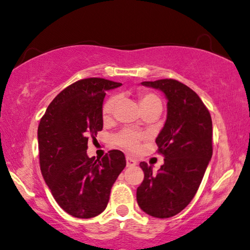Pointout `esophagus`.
<instances>
[{
    "instance_id": "esophagus-1",
    "label": "esophagus",
    "mask_w": 250,
    "mask_h": 250,
    "mask_svg": "<svg viewBox=\"0 0 250 250\" xmlns=\"http://www.w3.org/2000/svg\"><path fill=\"white\" fill-rule=\"evenodd\" d=\"M125 161H127V167H135L137 165V160L132 158V156H127Z\"/></svg>"
}]
</instances>
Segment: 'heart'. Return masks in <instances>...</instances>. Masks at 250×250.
Returning <instances> with one entry per match:
<instances>
[{
	"label": "heart",
	"mask_w": 250,
	"mask_h": 250,
	"mask_svg": "<svg viewBox=\"0 0 250 250\" xmlns=\"http://www.w3.org/2000/svg\"><path fill=\"white\" fill-rule=\"evenodd\" d=\"M118 98L115 96H111L105 101L102 107V115L105 120L108 119L114 111ZM139 106L142 111H145L147 108H160L162 109V102L158 96L152 92H139ZM144 135L138 134L132 130H123L119 135L115 136V143L120 147H123L128 151H137L141 145V142L144 139Z\"/></svg>",
	"instance_id": "heart-1"
}]
</instances>
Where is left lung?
I'll return each mask as SVG.
<instances>
[{
    "mask_svg": "<svg viewBox=\"0 0 250 250\" xmlns=\"http://www.w3.org/2000/svg\"><path fill=\"white\" fill-rule=\"evenodd\" d=\"M158 89L167 98V120L155 139L165 164L154 174L141 162L144 181L137 188L143 211L156 218L177 215L188 206L212 155V122L200 97L188 85L172 79L142 82Z\"/></svg>",
    "mask_w": 250,
    "mask_h": 250,
    "instance_id": "obj_1",
    "label": "left lung"
}]
</instances>
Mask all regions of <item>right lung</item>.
I'll return each instance as SVG.
<instances>
[{"label": "right lung", "mask_w": 250, "mask_h": 250, "mask_svg": "<svg viewBox=\"0 0 250 250\" xmlns=\"http://www.w3.org/2000/svg\"><path fill=\"white\" fill-rule=\"evenodd\" d=\"M121 83L90 78L76 81L56 96L40 121V167L57 204L78 218L105 210L111 188L125 167V154L112 149L102 160L86 154L89 137L103 129L106 90Z\"/></svg>", "instance_id": "1"}]
</instances>
